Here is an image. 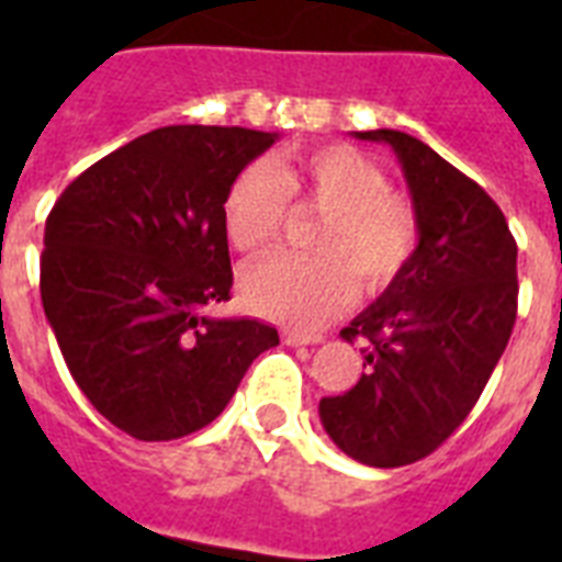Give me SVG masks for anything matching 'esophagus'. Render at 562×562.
<instances>
[{"label":"esophagus","instance_id":"obj_1","mask_svg":"<svg viewBox=\"0 0 562 562\" xmlns=\"http://www.w3.org/2000/svg\"><path fill=\"white\" fill-rule=\"evenodd\" d=\"M282 341L289 344V347H306V344H321V335H303L297 329H285Z\"/></svg>","mask_w":562,"mask_h":562}]
</instances>
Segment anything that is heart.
<instances>
[{
    "label": "heart",
    "instance_id": "b5f03b06",
    "mask_svg": "<svg viewBox=\"0 0 562 562\" xmlns=\"http://www.w3.org/2000/svg\"><path fill=\"white\" fill-rule=\"evenodd\" d=\"M289 198L324 210L312 247L250 265L241 280L256 315L317 329L347 303L359 280L382 289L417 250V212L391 192L384 171L350 145L282 154L277 166H247L233 178L221 218L229 245L256 254L280 236Z\"/></svg>",
    "mask_w": 562,
    "mask_h": 562
}]
</instances>
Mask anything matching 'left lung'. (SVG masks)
I'll return each mask as SVG.
<instances>
[{
    "instance_id": "8db88e82",
    "label": "left lung",
    "mask_w": 562,
    "mask_h": 562,
    "mask_svg": "<svg viewBox=\"0 0 562 562\" xmlns=\"http://www.w3.org/2000/svg\"><path fill=\"white\" fill-rule=\"evenodd\" d=\"M391 145L417 212L408 265L344 341L368 338V370L321 400V423L344 454L368 467L426 458L461 426L496 370L516 324V241L496 201L417 136L356 131Z\"/></svg>"
}]
</instances>
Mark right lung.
<instances>
[{"mask_svg":"<svg viewBox=\"0 0 562 562\" xmlns=\"http://www.w3.org/2000/svg\"><path fill=\"white\" fill-rule=\"evenodd\" d=\"M280 134L171 125L78 175L46 218L40 297L75 384L136 440L210 426L277 329L229 300L221 203Z\"/></svg>","mask_w":562,"mask_h":562,"instance_id":"1","label":"right lung"}]
</instances>
